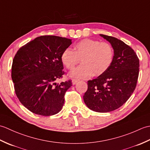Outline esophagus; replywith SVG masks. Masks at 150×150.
Listing matches in <instances>:
<instances>
[{
	"label": "esophagus",
	"instance_id": "obj_1",
	"mask_svg": "<svg viewBox=\"0 0 150 150\" xmlns=\"http://www.w3.org/2000/svg\"><path fill=\"white\" fill-rule=\"evenodd\" d=\"M79 79H72V84H73V85H75L76 83H77V82H79Z\"/></svg>",
	"mask_w": 150,
	"mask_h": 150
}]
</instances>
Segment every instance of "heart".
I'll list each match as a JSON object with an SVG mask.
<instances>
[{
    "label": "heart",
    "mask_w": 150,
    "mask_h": 150,
    "mask_svg": "<svg viewBox=\"0 0 150 150\" xmlns=\"http://www.w3.org/2000/svg\"><path fill=\"white\" fill-rule=\"evenodd\" d=\"M114 49L110 43L85 39L74 44L73 51L66 48L61 55V62L66 69L73 70L80 62L82 64L73 71V77L88 79L98 76L110 68L114 59Z\"/></svg>",
    "instance_id": "obj_1"
}]
</instances>
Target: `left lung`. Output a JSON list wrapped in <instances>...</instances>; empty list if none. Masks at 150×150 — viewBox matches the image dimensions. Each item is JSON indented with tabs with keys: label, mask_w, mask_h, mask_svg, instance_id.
<instances>
[{
	"label": "left lung",
	"mask_w": 150,
	"mask_h": 150,
	"mask_svg": "<svg viewBox=\"0 0 150 150\" xmlns=\"http://www.w3.org/2000/svg\"><path fill=\"white\" fill-rule=\"evenodd\" d=\"M114 49L110 68L97 79L88 81L85 104L96 112L106 113L122 106L136 88L139 73V59L135 51L123 41L100 35Z\"/></svg>",
	"instance_id": "8db88e82"
}]
</instances>
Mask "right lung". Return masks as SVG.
I'll list each match as a JSON object with an SVG mask.
<instances>
[{
    "label": "right lung",
    "instance_id": "add662e5",
    "mask_svg": "<svg viewBox=\"0 0 150 150\" xmlns=\"http://www.w3.org/2000/svg\"><path fill=\"white\" fill-rule=\"evenodd\" d=\"M71 40L54 35L37 37L22 46L13 60L11 78L19 101L32 113L43 116L62 110L71 80L56 81L65 74L61 55Z\"/></svg>",
    "mask_w": 150,
    "mask_h": 150
}]
</instances>
